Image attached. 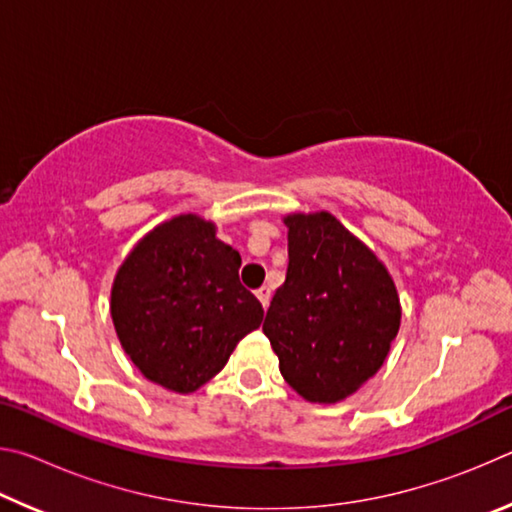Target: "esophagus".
I'll use <instances>...</instances> for the list:
<instances>
[{"instance_id": "obj_1", "label": "esophagus", "mask_w": 512, "mask_h": 512, "mask_svg": "<svg viewBox=\"0 0 512 512\" xmlns=\"http://www.w3.org/2000/svg\"><path fill=\"white\" fill-rule=\"evenodd\" d=\"M257 293V298H259V302H262V307L266 309L268 305H271V296H273V291L268 289V287H262V289H257L255 291Z\"/></svg>"}]
</instances>
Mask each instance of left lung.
Wrapping results in <instances>:
<instances>
[{
	"label": "left lung",
	"mask_w": 512,
	"mask_h": 512,
	"mask_svg": "<svg viewBox=\"0 0 512 512\" xmlns=\"http://www.w3.org/2000/svg\"><path fill=\"white\" fill-rule=\"evenodd\" d=\"M284 225L287 280L262 329L293 391L336 404L386 361L402 320L400 296L384 262L334 214L293 212Z\"/></svg>",
	"instance_id": "left-lung-1"
}]
</instances>
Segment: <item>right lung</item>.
<instances>
[{
	"label": "right lung",
	"mask_w": 512,
	"mask_h": 512,
	"mask_svg": "<svg viewBox=\"0 0 512 512\" xmlns=\"http://www.w3.org/2000/svg\"><path fill=\"white\" fill-rule=\"evenodd\" d=\"M239 266L241 255L198 214L171 216L137 241L117 268L110 316L146 379L194 393L259 327L264 309L241 287Z\"/></svg>",
	"instance_id": "obj_1"
}]
</instances>
